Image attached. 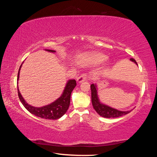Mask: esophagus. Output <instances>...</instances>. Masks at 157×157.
<instances>
[{
    "label": "esophagus",
    "instance_id": "34e87169",
    "mask_svg": "<svg viewBox=\"0 0 157 157\" xmlns=\"http://www.w3.org/2000/svg\"><path fill=\"white\" fill-rule=\"evenodd\" d=\"M86 79H87V75L86 74H82L77 78V82L78 83H81V82L85 81V80H86Z\"/></svg>",
    "mask_w": 157,
    "mask_h": 157
}]
</instances>
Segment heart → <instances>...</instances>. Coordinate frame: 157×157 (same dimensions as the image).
I'll return each mask as SVG.
<instances>
[{"mask_svg": "<svg viewBox=\"0 0 157 157\" xmlns=\"http://www.w3.org/2000/svg\"><path fill=\"white\" fill-rule=\"evenodd\" d=\"M82 59L90 64L98 65L103 62L107 59V57L100 52H92L84 54Z\"/></svg>", "mask_w": 157, "mask_h": 157, "instance_id": "1", "label": "heart"}]
</instances>
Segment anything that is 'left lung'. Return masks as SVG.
I'll use <instances>...</instances> for the list:
<instances>
[{
  "mask_svg": "<svg viewBox=\"0 0 157 157\" xmlns=\"http://www.w3.org/2000/svg\"><path fill=\"white\" fill-rule=\"evenodd\" d=\"M130 61H133V62L135 63L137 65V62L134 59L131 58ZM90 88H91L92 92V103L93 107L101 117L105 118H117L125 115L132 111H120L118 110V109H114L110 106H108L105 105V104L102 103L100 100H99L98 97L97 84H92L90 85Z\"/></svg>",
  "mask_w": 157,
  "mask_h": 157,
  "instance_id": "obj_1",
  "label": "left lung"
}]
</instances>
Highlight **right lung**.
I'll list each match as a JSON object with an SVG mask.
<instances>
[{"label": "right lung", "mask_w": 157, "mask_h": 157, "mask_svg": "<svg viewBox=\"0 0 157 157\" xmlns=\"http://www.w3.org/2000/svg\"><path fill=\"white\" fill-rule=\"evenodd\" d=\"M45 50L49 52H52V53L56 52L55 50H52L45 49ZM22 64L21 65L18 71L17 79V83L19 78H20V72ZM76 85H77V83H76V80L75 79L69 80L65 85V87L63 90L62 94L61 95V96L59 98L57 99L56 100L51 103L50 104L40 107H33L29 105V104H28L22 97L17 86L18 96L23 106L25 107L28 111H29L33 115L40 117L42 118H45V119L56 120L61 118L67 112L70 105L71 94L75 87L76 86Z\"/></svg>", "instance_id": "obj_1"}]
</instances>
